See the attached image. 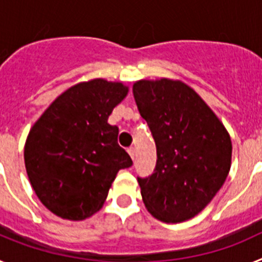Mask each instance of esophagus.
Returning <instances> with one entry per match:
<instances>
[{"mask_svg":"<svg viewBox=\"0 0 262 262\" xmlns=\"http://www.w3.org/2000/svg\"><path fill=\"white\" fill-rule=\"evenodd\" d=\"M128 154H129V156H131V159H135V155H136L135 148H134V147L128 148Z\"/></svg>","mask_w":262,"mask_h":262,"instance_id":"1","label":"esophagus"}]
</instances>
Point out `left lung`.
I'll list each match as a JSON object with an SVG mask.
<instances>
[{
  "label": "left lung",
  "instance_id": "1",
  "mask_svg": "<svg viewBox=\"0 0 262 262\" xmlns=\"http://www.w3.org/2000/svg\"><path fill=\"white\" fill-rule=\"evenodd\" d=\"M133 93L157 151L152 174L138 177L143 202L160 221H187L211 202L226 181L232 155L230 135L184 82L142 80L134 84Z\"/></svg>",
  "mask_w": 262,
  "mask_h": 262
}]
</instances>
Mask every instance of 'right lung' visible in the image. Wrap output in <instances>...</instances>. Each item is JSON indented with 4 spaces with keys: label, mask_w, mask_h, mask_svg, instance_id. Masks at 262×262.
<instances>
[{
    "label": "right lung",
    "mask_w": 262,
    "mask_h": 262,
    "mask_svg": "<svg viewBox=\"0 0 262 262\" xmlns=\"http://www.w3.org/2000/svg\"><path fill=\"white\" fill-rule=\"evenodd\" d=\"M120 82L97 78L57 97L32 126L25 145L31 186L57 216L82 221L102 207L118 170L133 160L107 118L127 96Z\"/></svg>",
    "instance_id": "right-lung-1"
}]
</instances>
